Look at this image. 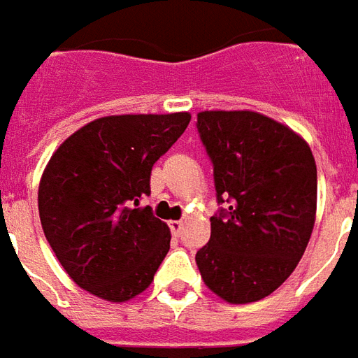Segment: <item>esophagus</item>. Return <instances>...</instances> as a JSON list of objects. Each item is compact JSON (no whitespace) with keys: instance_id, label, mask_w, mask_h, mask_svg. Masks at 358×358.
<instances>
[{"instance_id":"obj_1","label":"esophagus","mask_w":358,"mask_h":358,"mask_svg":"<svg viewBox=\"0 0 358 358\" xmlns=\"http://www.w3.org/2000/svg\"><path fill=\"white\" fill-rule=\"evenodd\" d=\"M169 226H171L172 234H174V236H178V234L182 232V228H184V222H182V220H171Z\"/></svg>"}]
</instances>
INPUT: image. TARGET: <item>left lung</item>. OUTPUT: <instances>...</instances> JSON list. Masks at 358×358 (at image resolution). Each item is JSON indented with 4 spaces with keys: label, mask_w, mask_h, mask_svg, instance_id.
Listing matches in <instances>:
<instances>
[{
    "label": "left lung",
    "mask_w": 358,
    "mask_h": 358,
    "mask_svg": "<svg viewBox=\"0 0 358 358\" xmlns=\"http://www.w3.org/2000/svg\"><path fill=\"white\" fill-rule=\"evenodd\" d=\"M197 130L215 166L210 240L195 263L220 299H264L289 278L316 220V163L303 136L255 110H201Z\"/></svg>",
    "instance_id": "1"
}]
</instances>
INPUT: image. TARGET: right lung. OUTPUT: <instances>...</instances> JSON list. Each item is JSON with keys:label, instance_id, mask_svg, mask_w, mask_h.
I'll list each match as a JSON object with an SVG mask.
<instances>
[{"label": "right lung", "instance_id": "right-lung-1", "mask_svg": "<svg viewBox=\"0 0 358 358\" xmlns=\"http://www.w3.org/2000/svg\"><path fill=\"white\" fill-rule=\"evenodd\" d=\"M189 113L110 115L71 134L38 187L45 240L74 284L110 303L145 292L171 249V230L140 207L151 169Z\"/></svg>", "mask_w": 358, "mask_h": 358}]
</instances>
